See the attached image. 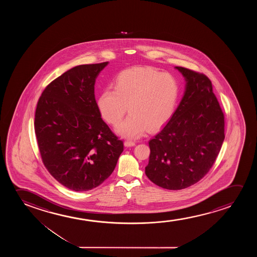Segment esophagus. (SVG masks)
<instances>
[{"label": "esophagus", "mask_w": 257, "mask_h": 257, "mask_svg": "<svg viewBox=\"0 0 257 257\" xmlns=\"http://www.w3.org/2000/svg\"><path fill=\"white\" fill-rule=\"evenodd\" d=\"M124 146L127 147V148H129V147H134V146H135V142L133 141H124Z\"/></svg>", "instance_id": "obj_1"}]
</instances>
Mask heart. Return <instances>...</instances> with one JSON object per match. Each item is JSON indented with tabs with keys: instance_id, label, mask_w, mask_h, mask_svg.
<instances>
[{
	"instance_id": "obj_1",
	"label": "heart",
	"mask_w": 257,
	"mask_h": 257,
	"mask_svg": "<svg viewBox=\"0 0 257 257\" xmlns=\"http://www.w3.org/2000/svg\"><path fill=\"white\" fill-rule=\"evenodd\" d=\"M178 95V81L171 74L152 67H134L121 72L114 89H104L97 103L102 117L113 125L120 123L127 107L130 115L116 132L123 137L138 138L169 119Z\"/></svg>"
}]
</instances>
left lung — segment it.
I'll return each instance as SVG.
<instances>
[{
    "instance_id": "1",
    "label": "left lung",
    "mask_w": 257,
    "mask_h": 257,
    "mask_svg": "<svg viewBox=\"0 0 257 257\" xmlns=\"http://www.w3.org/2000/svg\"><path fill=\"white\" fill-rule=\"evenodd\" d=\"M186 81L185 91L171 118L149 141L146 175L167 190H183L211 169L225 139V117L203 74L176 67Z\"/></svg>"
}]
</instances>
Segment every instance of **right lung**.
<instances>
[{"mask_svg": "<svg viewBox=\"0 0 257 257\" xmlns=\"http://www.w3.org/2000/svg\"><path fill=\"white\" fill-rule=\"evenodd\" d=\"M108 63L71 68L47 85L37 104L34 126L43 163L74 191L103 183L123 151L95 98V79Z\"/></svg>", "mask_w": 257, "mask_h": 257, "instance_id": "right-lung-1", "label": "right lung"}]
</instances>
